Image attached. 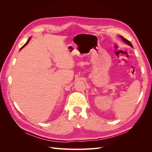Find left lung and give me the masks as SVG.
<instances>
[{"mask_svg":"<svg viewBox=\"0 0 152 152\" xmlns=\"http://www.w3.org/2000/svg\"><path fill=\"white\" fill-rule=\"evenodd\" d=\"M120 37L122 39V40H123V41H124V42H125L127 44H128L129 45H130L131 47H132V48H133V46H132V44L130 42V41H129L128 40H127V39H126L124 37H123L122 36H120Z\"/></svg>","mask_w":152,"mask_h":152,"instance_id":"left-lung-1","label":"left lung"}]
</instances>
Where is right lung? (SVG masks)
<instances>
[{"instance_id": "1", "label": "right lung", "mask_w": 152, "mask_h": 152, "mask_svg": "<svg viewBox=\"0 0 152 152\" xmlns=\"http://www.w3.org/2000/svg\"><path fill=\"white\" fill-rule=\"evenodd\" d=\"M30 38H29V39H28V41H27V42H26V44H25V45H23V47H22V48H21V49H22V48H24V47H25V45H26V44H28V42H29V41H30ZM21 49H20V50H21Z\"/></svg>"}]
</instances>
